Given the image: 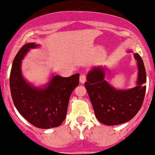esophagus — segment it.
Listing matches in <instances>:
<instances>
[{
  "mask_svg": "<svg viewBox=\"0 0 155 155\" xmlns=\"http://www.w3.org/2000/svg\"><path fill=\"white\" fill-rule=\"evenodd\" d=\"M86 81V76L85 74H81L80 77V82L81 83H84Z\"/></svg>",
  "mask_w": 155,
  "mask_h": 155,
  "instance_id": "1",
  "label": "esophagus"
}]
</instances>
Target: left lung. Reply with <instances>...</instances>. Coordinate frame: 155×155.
<instances>
[{
    "label": "left lung",
    "instance_id": "1",
    "mask_svg": "<svg viewBox=\"0 0 155 155\" xmlns=\"http://www.w3.org/2000/svg\"><path fill=\"white\" fill-rule=\"evenodd\" d=\"M130 53L132 51H129ZM138 68L136 86L118 90L105 80V68L96 67L87 74L85 87L97 119L109 126L121 124L131 120L137 114L145 97L147 73L141 57L134 54Z\"/></svg>",
    "mask_w": 155,
    "mask_h": 155
}]
</instances>
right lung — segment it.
Returning <instances> with one entry per match:
<instances>
[{"mask_svg": "<svg viewBox=\"0 0 155 155\" xmlns=\"http://www.w3.org/2000/svg\"><path fill=\"white\" fill-rule=\"evenodd\" d=\"M39 46L28 43L18 51L10 72V90L15 106L21 116L36 127L49 129L60 126L65 119L69 97L79 84L80 74L69 78L53 76L43 88L28 83L21 72L22 60L31 48Z\"/></svg>", "mask_w": 155, "mask_h": 155, "instance_id": "obj_1", "label": "right lung"}]
</instances>
